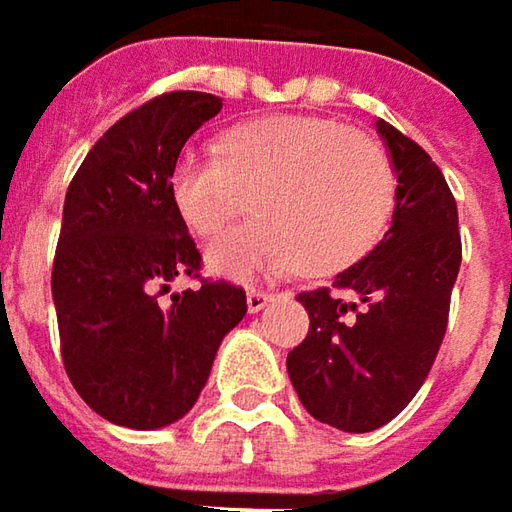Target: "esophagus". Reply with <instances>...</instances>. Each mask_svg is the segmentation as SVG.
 <instances>
[{"label":"esophagus","mask_w":512,"mask_h":512,"mask_svg":"<svg viewBox=\"0 0 512 512\" xmlns=\"http://www.w3.org/2000/svg\"><path fill=\"white\" fill-rule=\"evenodd\" d=\"M269 300H272V297H269L266 291L252 289L246 294V309H249V314H257V311H263L269 306Z\"/></svg>","instance_id":"34e87169"}]
</instances>
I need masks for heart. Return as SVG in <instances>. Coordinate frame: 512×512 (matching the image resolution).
Here are the masks:
<instances>
[{
  "label": "heart",
  "mask_w": 512,
  "mask_h": 512,
  "mask_svg": "<svg viewBox=\"0 0 512 512\" xmlns=\"http://www.w3.org/2000/svg\"><path fill=\"white\" fill-rule=\"evenodd\" d=\"M221 151L186 147L169 169L181 221L212 238L255 206L260 221L215 240L206 252L221 277L249 280L306 266L340 272L382 235L394 209L385 152L340 121L272 115L223 135Z\"/></svg>",
  "instance_id": "heart-1"
}]
</instances>
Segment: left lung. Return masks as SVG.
<instances>
[{
  "label": "left lung",
  "mask_w": 512,
  "mask_h": 512,
  "mask_svg": "<svg viewBox=\"0 0 512 512\" xmlns=\"http://www.w3.org/2000/svg\"><path fill=\"white\" fill-rule=\"evenodd\" d=\"M377 133L397 175L391 229L334 277V291L297 297L311 323L286 360L303 408L345 433L377 431L416 397L445 337L462 263L459 215L442 169L388 121L379 118Z\"/></svg>",
  "instance_id": "left-lung-1"
}]
</instances>
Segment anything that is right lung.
Instances as JSON below:
<instances>
[{
  "instance_id": "right-lung-1",
  "label": "right lung",
  "mask_w": 512,
  "mask_h": 512,
  "mask_svg": "<svg viewBox=\"0 0 512 512\" xmlns=\"http://www.w3.org/2000/svg\"><path fill=\"white\" fill-rule=\"evenodd\" d=\"M212 93L178 90L115 121L67 186L53 260L64 371L113 425L155 431L192 411L246 291L203 280L158 303L201 252L169 195L189 135L221 113Z\"/></svg>"
}]
</instances>
